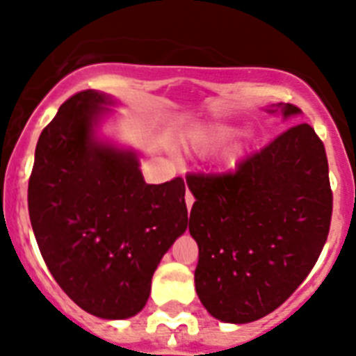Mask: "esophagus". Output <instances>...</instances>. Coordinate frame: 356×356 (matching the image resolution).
<instances>
[{"mask_svg": "<svg viewBox=\"0 0 356 356\" xmlns=\"http://www.w3.org/2000/svg\"><path fill=\"white\" fill-rule=\"evenodd\" d=\"M185 203H187V209L191 210L193 209V203H194V196L191 191H187V194H185Z\"/></svg>", "mask_w": 356, "mask_h": 356, "instance_id": "34e87169", "label": "esophagus"}]
</instances>
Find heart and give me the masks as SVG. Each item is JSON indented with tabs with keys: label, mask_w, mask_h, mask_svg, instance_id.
<instances>
[{
	"label": "heart",
	"mask_w": 356,
	"mask_h": 356,
	"mask_svg": "<svg viewBox=\"0 0 356 356\" xmlns=\"http://www.w3.org/2000/svg\"><path fill=\"white\" fill-rule=\"evenodd\" d=\"M232 134H234V130L228 127H210L197 135V146H200L201 149H212V147L225 143ZM225 163L226 165H232V163H234V156H228V159L225 160Z\"/></svg>",
	"instance_id": "obj_1"
}]
</instances>
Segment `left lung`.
<instances>
[{"mask_svg": "<svg viewBox=\"0 0 356 356\" xmlns=\"http://www.w3.org/2000/svg\"><path fill=\"white\" fill-rule=\"evenodd\" d=\"M285 118L300 114L280 105ZM194 194L188 232L200 248L194 282L203 307L225 323L271 314L319 259L333 196L323 140L296 124L235 171L188 172Z\"/></svg>", "mask_w": 356, "mask_h": 356, "instance_id": "left-lung-1", "label": "left lung"}]
</instances>
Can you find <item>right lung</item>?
<instances>
[{"mask_svg":"<svg viewBox=\"0 0 356 356\" xmlns=\"http://www.w3.org/2000/svg\"><path fill=\"white\" fill-rule=\"evenodd\" d=\"M81 90L58 108L35 147L28 212L40 254L85 312L127 319L149 298L165 251L187 228L184 178L144 181L134 151L97 143L102 105Z\"/></svg>","mask_w":356,"mask_h":356,"instance_id":"right-lung-1","label":"right lung"}]
</instances>
